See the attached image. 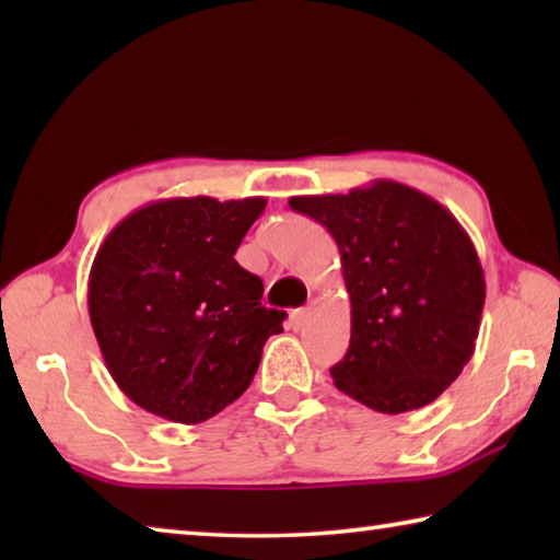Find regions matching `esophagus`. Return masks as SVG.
<instances>
[{
	"mask_svg": "<svg viewBox=\"0 0 560 560\" xmlns=\"http://www.w3.org/2000/svg\"><path fill=\"white\" fill-rule=\"evenodd\" d=\"M311 308H314V303H308V306H301V308L293 311V314H291V326L296 328V330L306 326V320L311 316Z\"/></svg>",
	"mask_w": 560,
	"mask_h": 560,
	"instance_id": "obj_1",
	"label": "esophagus"
}]
</instances>
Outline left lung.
<instances>
[{"label":"left lung","instance_id":"left-lung-1","mask_svg":"<svg viewBox=\"0 0 560 560\" xmlns=\"http://www.w3.org/2000/svg\"><path fill=\"white\" fill-rule=\"evenodd\" d=\"M334 236L350 296V346L330 368L340 393L400 415L438 400L474 353L485 271L462 224L393 179L348 195L291 197Z\"/></svg>","mask_w":560,"mask_h":560}]
</instances>
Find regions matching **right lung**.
Masks as SVG:
<instances>
[{"label": "right lung", "mask_w": 560, "mask_h": 560, "mask_svg": "<svg viewBox=\"0 0 560 560\" xmlns=\"http://www.w3.org/2000/svg\"><path fill=\"white\" fill-rule=\"evenodd\" d=\"M264 197H173L140 207L103 240L89 314L108 373L132 402L197 424L222 412L257 373L283 311L236 264Z\"/></svg>", "instance_id": "add662e5"}]
</instances>
